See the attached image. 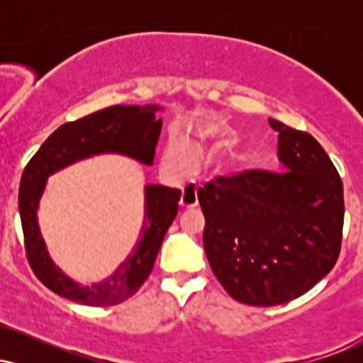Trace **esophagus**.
Listing matches in <instances>:
<instances>
[{
  "label": "esophagus",
  "instance_id": "obj_1",
  "mask_svg": "<svg viewBox=\"0 0 363 363\" xmlns=\"http://www.w3.org/2000/svg\"><path fill=\"white\" fill-rule=\"evenodd\" d=\"M198 203V186L194 182H187V184L182 187V193H181V201L179 205L182 208H191Z\"/></svg>",
  "mask_w": 363,
  "mask_h": 363
}]
</instances>
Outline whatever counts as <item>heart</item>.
I'll return each instance as SVG.
<instances>
[{"mask_svg": "<svg viewBox=\"0 0 363 363\" xmlns=\"http://www.w3.org/2000/svg\"><path fill=\"white\" fill-rule=\"evenodd\" d=\"M194 158V150L189 143L182 140H172L165 148L162 162L172 172H186L191 167Z\"/></svg>", "mask_w": 363, "mask_h": 363, "instance_id": "heart-1", "label": "heart"}]
</instances>
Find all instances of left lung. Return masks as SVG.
Masks as SVG:
<instances>
[{"instance_id": "obj_1", "label": "left lung", "mask_w": 363, "mask_h": 363, "mask_svg": "<svg viewBox=\"0 0 363 363\" xmlns=\"http://www.w3.org/2000/svg\"><path fill=\"white\" fill-rule=\"evenodd\" d=\"M280 172L251 169L198 189L211 272L235 301L269 307L309 291L338 261L343 182L314 136L277 119Z\"/></svg>"}]
</instances>
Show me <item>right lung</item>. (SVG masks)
I'll return each mask as SVG.
<instances>
[{"label": "right lung", "instance_id": "obj_1", "mask_svg": "<svg viewBox=\"0 0 363 363\" xmlns=\"http://www.w3.org/2000/svg\"><path fill=\"white\" fill-rule=\"evenodd\" d=\"M158 109L157 106H112L62 124L23 169L18 208L25 252L32 272L54 294L83 306H116L133 297L152 273L165 232L177 215L179 189L145 187V218L140 240L109 278L90 286L74 283L54 266L37 225V208L48 177L82 158L97 153H123L152 165L162 129V119H155Z\"/></svg>", "mask_w": 363, "mask_h": 363}]
</instances>
